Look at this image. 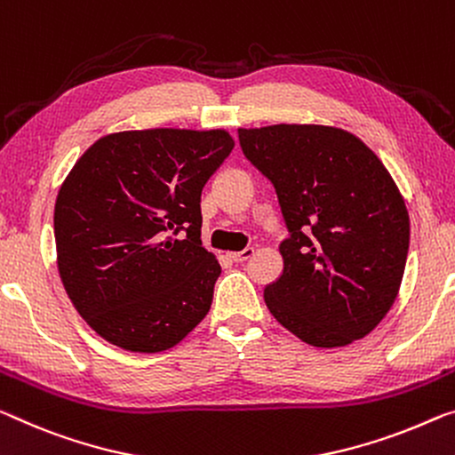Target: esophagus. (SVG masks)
Wrapping results in <instances>:
<instances>
[{"instance_id": "obj_1", "label": "esophagus", "mask_w": 455, "mask_h": 455, "mask_svg": "<svg viewBox=\"0 0 455 455\" xmlns=\"http://www.w3.org/2000/svg\"><path fill=\"white\" fill-rule=\"evenodd\" d=\"M253 253H255V249H243V251H239V253H228V257L233 259L235 263H244L253 257Z\"/></svg>"}]
</instances>
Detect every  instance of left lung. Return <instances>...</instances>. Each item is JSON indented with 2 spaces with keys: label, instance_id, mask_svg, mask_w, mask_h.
<instances>
[{
  "label": "left lung",
  "instance_id": "1",
  "mask_svg": "<svg viewBox=\"0 0 455 455\" xmlns=\"http://www.w3.org/2000/svg\"><path fill=\"white\" fill-rule=\"evenodd\" d=\"M239 141L290 233L283 273L263 293L273 318L318 348L371 334L395 304L409 251L405 200L383 162L326 125L239 129Z\"/></svg>",
  "mask_w": 455,
  "mask_h": 455
}]
</instances>
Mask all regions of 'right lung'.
<instances>
[{
	"label": "right lung",
	"mask_w": 455,
	"mask_h": 455,
	"mask_svg": "<svg viewBox=\"0 0 455 455\" xmlns=\"http://www.w3.org/2000/svg\"><path fill=\"white\" fill-rule=\"evenodd\" d=\"M233 148L225 129H143L78 157L56 196V261L72 306L107 342L162 352L204 320L220 265L202 247L200 194Z\"/></svg>",
	"instance_id": "obj_1"
}]
</instances>
